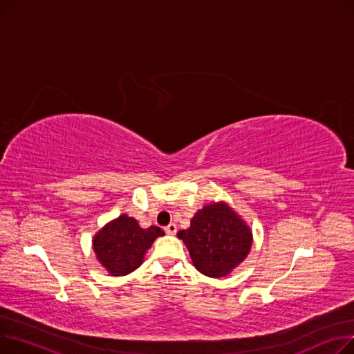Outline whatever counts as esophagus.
<instances>
[{"mask_svg": "<svg viewBox=\"0 0 354 354\" xmlns=\"http://www.w3.org/2000/svg\"><path fill=\"white\" fill-rule=\"evenodd\" d=\"M165 232L169 235H175L176 234V225L175 224H169L167 227H165Z\"/></svg>", "mask_w": 354, "mask_h": 354, "instance_id": "1", "label": "esophagus"}]
</instances>
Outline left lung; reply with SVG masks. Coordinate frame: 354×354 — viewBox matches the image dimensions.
Listing matches in <instances>:
<instances>
[{"label":"left lung","mask_w":354,"mask_h":354,"mask_svg":"<svg viewBox=\"0 0 354 354\" xmlns=\"http://www.w3.org/2000/svg\"><path fill=\"white\" fill-rule=\"evenodd\" d=\"M178 236L188 247L196 270L208 277L227 275L244 261L252 243L250 228L225 203L203 207Z\"/></svg>","instance_id":"1"}]
</instances>
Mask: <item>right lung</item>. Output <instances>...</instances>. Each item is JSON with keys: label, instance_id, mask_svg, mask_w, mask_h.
Returning <instances> with one entry per match:
<instances>
[{"label": "right lung", "instance_id": "1", "mask_svg": "<svg viewBox=\"0 0 354 354\" xmlns=\"http://www.w3.org/2000/svg\"><path fill=\"white\" fill-rule=\"evenodd\" d=\"M163 235L159 227L140 228L136 219L120 215L97 232L93 241L99 261L113 275H126L140 264L155 238Z\"/></svg>", "mask_w": 354, "mask_h": 354}]
</instances>
